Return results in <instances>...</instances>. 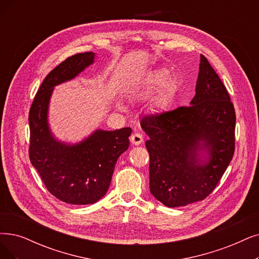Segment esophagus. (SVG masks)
Wrapping results in <instances>:
<instances>
[{
    "mask_svg": "<svg viewBox=\"0 0 259 259\" xmlns=\"http://www.w3.org/2000/svg\"><path fill=\"white\" fill-rule=\"evenodd\" d=\"M143 141V137L141 134L139 133H134L131 136V142L134 144V146H139Z\"/></svg>",
    "mask_w": 259,
    "mask_h": 259,
    "instance_id": "esophagus-1",
    "label": "esophagus"
}]
</instances>
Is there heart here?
<instances>
[{"mask_svg": "<svg viewBox=\"0 0 259 259\" xmlns=\"http://www.w3.org/2000/svg\"><path fill=\"white\" fill-rule=\"evenodd\" d=\"M168 77V72L160 69V70H156L154 71L153 73L150 75L149 79H148V84L150 87H157L160 86L162 82L167 79Z\"/></svg>", "mask_w": 259, "mask_h": 259, "instance_id": "heart-1", "label": "heart"}]
</instances>
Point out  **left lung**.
I'll return each mask as SVG.
<instances>
[{
  "label": "left lung",
  "instance_id": "8db88e82",
  "mask_svg": "<svg viewBox=\"0 0 259 259\" xmlns=\"http://www.w3.org/2000/svg\"><path fill=\"white\" fill-rule=\"evenodd\" d=\"M236 115L229 92L201 55L190 106L142 118L149 136L150 191L167 207L208 196L235 151Z\"/></svg>",
  "mask_w": 259,
  "mask_h": 259
}]
</instances>
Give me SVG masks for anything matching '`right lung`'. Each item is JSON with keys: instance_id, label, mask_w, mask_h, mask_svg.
Instances as JSON below:
<instances>
[{"instance_id": "add662e5", "label": "right lung", "mask_w": 259, "mask_h": 259, "mask_svg": "<svg viewBox=\"0 0 259 259\" xmlns=\"http://www.w3.org/2000/svg\"><path fill=\"white\" fill-rule=\"evenodd\" d=\"M94 52L68 57L47 75L30 106L29 159L47 189L55 198L74 205L94 204L109 188L115 165L130 146L131 127L96 130L84 140L70 144L51 132L48 116L54 87L75 78L95 63Z\"/></svg>"}]
</instances>
